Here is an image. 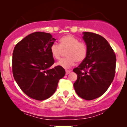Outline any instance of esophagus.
<instances>
[{
	"instance_id": "34e87169",
	"label": "esophagus",
	"mask_w": 127,
	"mask_h": 127,
	"mask_svg": "<svg viewBox=\"0 0 127 127\" xmlns=\"http://www.w3.org/2000/svg\"><path fill=\"white\" fill-rule=\"evenodd\" d=\"M70 73V70H65V75H68Z\"/></svg>"
}]
</instances>
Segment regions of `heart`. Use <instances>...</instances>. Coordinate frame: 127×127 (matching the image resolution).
<instances>
[{"label":"heart","mask_w":127,"mask_h":127,"mask_svg":"<svg viewBox=\"0 0 127 127\" xmlns=\"http://www.w3.org/2000/svg\"><path fill=\"white\" fill-rule=\"evenodd\" d=\"M67 50L65 55L67 57L62 59L57 63L58 65L64 68L71 67L75 62H83L87 57V47L85 43L79 42L78 38L70 34L62 37L60 40V45L54 43L50 47L51 55L56 60L60 59L63 51Z\"/></svg>","instance_id":"1"}]
</instances>
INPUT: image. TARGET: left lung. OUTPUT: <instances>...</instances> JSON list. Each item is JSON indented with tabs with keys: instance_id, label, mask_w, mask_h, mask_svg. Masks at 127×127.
<instances>
[{
	"instance_id": "left-lung-1",
	"label": "left lung",
	"mask_w": 127,
	"mask_h": 127,
	"mask_svg": "<svg viewBox=\"0 0 127 127\" xmlns=\"http://www.w3.org/2000/svg\"><path fill=\"white\" fill-rule=\"evenodd\" d=\"M87 47L85 59L73 70L78 75L73 87L76 94L87 100L100 97L107 91L114 79L116 55L103 36L84 32Z\"/></svg>"
}]
</instances>
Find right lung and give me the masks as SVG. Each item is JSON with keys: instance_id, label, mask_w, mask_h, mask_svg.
I'll return each instance as SVG.
<instances>
[{"instance_id": "right-lung-1", "label": "right lung", "mask_w": 127, "mask_h": 127, "mask_svg": "<svg viewBox=\"0 0 127 127\" xmlns=\"http://www.w3.org/2000/svg\"><path fill=\"white\" fill-rule=\"evenodd\" d=\"M56 39L50 33L34 32L15 45L12 54V73L21 90L30 98L46 100L56 91L64 76L62 67L54 63L50 47Z\"/></svg>"}]
</instances>
